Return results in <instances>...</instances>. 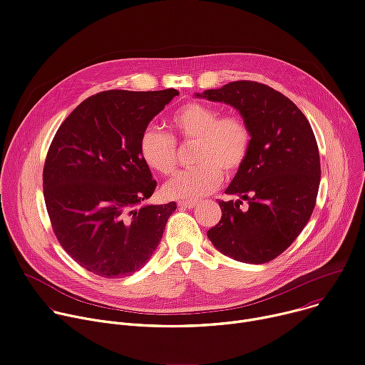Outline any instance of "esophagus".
Segmentation results:
<instances>
[{
    "instance_id": "1",
    "label": "esophagus",
    "mask_w": 365,
    "mask_h": 365,
    "mask_svg": "<svg viewBox=\"0 0 365 365\" xmlns=\"http://www.w3.org/2000/svg\"><path fill=\"white\" fill-rule=\"evenodd\" d=\"M179 208H182V210H192V208H195V202H192V201H180L179 204Z\"/></svg>"
}]
</instances>
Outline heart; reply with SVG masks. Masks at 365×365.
<instances>
[{"label":"heart","mask_w":365,"mask_h":365,"mask_svg":"<svg viewBox=\"0 0 365 365\" xmlns=\"http://www.w3.org/2000/svg\"><path fill=\"white\" fill-rule=\"evenodd\" d=\"M170 125L183 143H195L193 163L197 165L164 183L161 192L169 200H201L221 185L222 172L235 175L249 155L252 130L240 116H221L214 106L187 103L173 113ZM140 154L151 170L161 175L172 173L176 165L175 140L153 126L143 132Z\"/></svg>","instance_id":"heart-1"}]
</instances>
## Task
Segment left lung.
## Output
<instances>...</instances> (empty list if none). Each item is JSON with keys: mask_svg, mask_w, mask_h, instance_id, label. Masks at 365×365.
Here are the masks:
<instances>
[{"mask_svg": "<svg viewBox=\"0 0 365 365\" xmlns=\"http://www.w3.org/2000/svg\"><path fill=\"white\" fill-rule=\"evenodd\" d=\"M195 96L233 106L252 130L249 155L225 189L239 200L218 201L222 215L208 239L231 259L267 263L291 246L314 210L320 158L313 129L288 97L256 81Z\"/></svg>", "mask_w": 365, "mask_h": 365, "instance_id": "left-lung-1", "label": "left lung"}]
</instances>
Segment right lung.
<instances>
[{"instance_id": "add662e5", "label": "right lung", "mask_w": 365, "mask_h": 365, "mask_svg": "<svg viewBox=\"0 0 365 365\" xmlns=\"http://www.w3.org/2000/svg\"><path fill=\"white\" fill-rule=\"evenodd\" d=\"M175 96V88L102 91L56 130L43 169L46 210L61 246L96 275L140 271L176 211V202L138 208L157 186L140 138Z\"/></svg>"}]
</instances>
